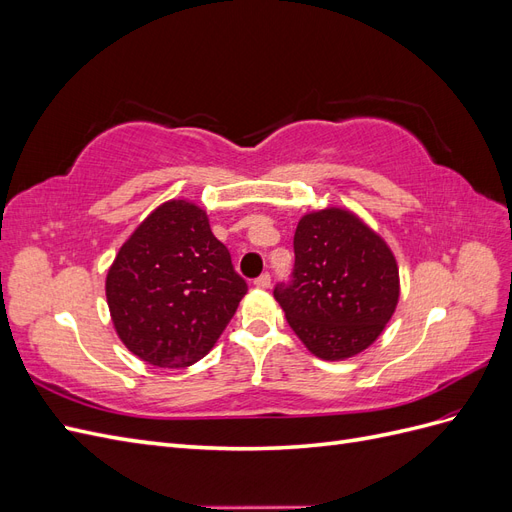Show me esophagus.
<instances>
[{"label": "esophagus", "mask_w": 512, "mask_h": 512, "mask_svg": "<svg viewBox=\"0 0 512 512\" xmlns=\"http://www.w3.org/2000/svg\"><path fill=\"white\" fill-rule=\"evenodd\" d=\"M254 284H256V288H269L271 286V275L269 273L258 275L256 280H254Z\"/></svg>", "instance_id": "1"}]
</instances>
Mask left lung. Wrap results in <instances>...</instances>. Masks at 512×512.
<instances>
[{
  "mask_svg": "<svg viewBox=\"0 0 512 512\" xmlns=\"http://www.w3.org/2000/svg\"><path fill=\"white\" fill-rule=\"evenodd\" d=\"M290 329L324 361L371 346L399 301V269L389 245L346 209L303 215L294 232L290 282L273 290Z\"/></svg>",
  "mask_w": 512,
  "mask_h": 512,
  "instance_id": "8db88e82",
  "label": "left lung"
}]
</instances>
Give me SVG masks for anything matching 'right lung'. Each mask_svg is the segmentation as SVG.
<instances>
[{
  "mask_svg": "<svg viewBox=\"0 0 512 512\" xmlns=\"http://www.w3.org/2000/svg\"><path fill=\"white\" fill-rule=\"evenodd\" d=\"M247 292L207 213L168 200L121 245L106 275L115 331L138 359L188 367L215 346Z\"/></svg>",
  "mask_w": 512,
  "mask_h": 512,
  "instance_id": "add662e5",
  "label": "right lung"
}]
</instances>
